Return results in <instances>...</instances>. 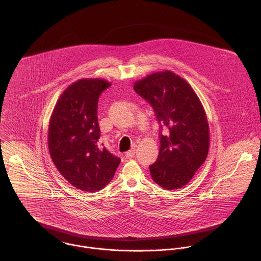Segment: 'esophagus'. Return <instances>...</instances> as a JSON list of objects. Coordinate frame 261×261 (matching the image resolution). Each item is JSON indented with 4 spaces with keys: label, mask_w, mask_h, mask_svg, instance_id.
Instances as JSON below:
<instances>
[{
    "label": "esophagus",
    "mask_w": 261,
    "mask_h": 261,
    "mask_svg": "<svg viewBox=\"0 0 261 261\" xmlns=\"http://www.w3.org/2000/svg\"><path fill=\"white\" fill-rule=\"evenodd\" d=\"M134 155H135V149H129V150H127V151L125 152V154H124V156H125L126 159H132Z\"/></svg>",
    "instance_id": "1"
}]
</instances>
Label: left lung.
Segmentation results:
<instances>
[{"mask_svg":"<svg viewBox=\"0 0 261 261\" xmlns=\"http://www.w3.org/2000/svg\"><path fill=\"white\" fill-rule=\"evenodd\" d=\"M134 89L169 133L160 135L159 156L149 166L151 179L166 190L186 186L209 150V124L199 97L185 79L170 70L136 81Z\"/></svg>","mask_w":261,"mask_h":261,"instance_id":"1","label":"left lung"}]
</instances>
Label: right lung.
<instances>
[{
	"mask_svg": "<svg viewBox=\"0 0 261 261\" xmlns=\"http://www.w3.org/2000/svg\"><path fill=\"white\" fill-rule=\"evenodd\" d=\"M111 85L101 78L72 83L60 95L49 121L51 159L65 180L84 192L107 186L120 163L119 158L98 145V97Z\"/></svg>",
	"mask_w": 261,
	"mask_h": 261,
	"instance_id": "obj_1",
	"label": "right lung"
}]
</instances>
